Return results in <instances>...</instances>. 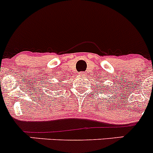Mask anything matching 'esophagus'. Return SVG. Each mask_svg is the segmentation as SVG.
Here are the masks:
<instances>
[{"mask_svg":"<svg viewBox=\"0 0 153 153\" xmlns=\"http://www.w3.org/2000/svg\"><path fill=\"white\" fill-rule=\"evenodd\" d=\"M78 74H79V76H82V75H84V72H79Z\"/></svg>","mask_w":153,"mask_h":153,"instance_id":"obj_1","label":"esophagus"}]
</instances>
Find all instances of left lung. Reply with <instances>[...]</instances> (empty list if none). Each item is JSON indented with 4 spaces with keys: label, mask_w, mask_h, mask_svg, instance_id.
Here are the masks:
<instances>
[{
    "label": "left lung",
    "mask_w": 153,
    "mask_h": 153,
    "mask_svg": "<svg viewBox=\"0 0 153 153\" xmlns=\"http://www.w3.org/2000/svg\"><path fill=\"white\" fill-rule=\"evenodd\" d=\"M100 93H101V92H100Z\"/></svg>",
    "instance_id": "left-lung-1"
}]
</instances>
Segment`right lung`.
<instances>
[{
	"mask_svg": "<svg viewBox=\"0 0 153 153\" xmlns=\"http://www.w3.org/2000/svg\"><path fill=\"white\" fill-rule=\"evenodd\" d=\"M50 84H52V82H50ZM50 87L51 88H52V89H56V90H58L59 88V85H56V86H52V85H50Z\"/></svg>",
	"mask_w": 153,
	"mask_h": 153,
	"instance_id": "right-lung-1",
	"label": "right lung"
}]
</instances>
